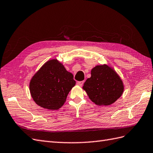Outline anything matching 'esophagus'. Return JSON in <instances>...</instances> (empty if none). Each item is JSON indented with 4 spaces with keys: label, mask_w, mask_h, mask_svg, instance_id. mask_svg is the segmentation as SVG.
<instances>
[{
    "label": "esophagus",
    "mask_w": 153,
    "mask_h": 153,
    "mask_svg": "<svg viewBox=\"0 0 153 153\" xmlns=\"http://www.w3.org/2000/svg\"><path fill=\"white\" fill-rule=\"evenodd\" d=\"M84 83V81H78V82L77 83V84L79 85V86H82V85H83Z\"/></svg>",
    "instance_id": "obj_1"
}]
</instances>
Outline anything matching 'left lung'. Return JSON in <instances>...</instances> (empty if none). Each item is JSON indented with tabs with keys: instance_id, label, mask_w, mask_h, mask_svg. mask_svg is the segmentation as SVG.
Returning a JSON list of instances; mask_svg holds the SVG:
<instances>
[{
	"instance_id": "obj_1",
	"label": "left lung",
	"mask_w": 153,
	"mask_h": 153,
	"mask_svg": "<svg viewBox=\"0 0 153 153\" xmlns=\"http://www.w3.org/2000/svg\"><path fill=\"white\" fill-rule=\"evenodd\" d=\"M83 88L95 104L109 105L121 97L124 85L115 71L104 65L92 69L91 77L85 81Z\"/></svg>"
}]
</instances>
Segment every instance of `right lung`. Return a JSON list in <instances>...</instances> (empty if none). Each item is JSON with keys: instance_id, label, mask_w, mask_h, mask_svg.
<instances>
[{"instance_id": "obj_1", "label": "right lung", "mask_w": 153, "mask_h": 153, "mask_svg": "<svg viewBox=\"0 0 153 153\" xmlns=\"http://www.w3.org/2000/svg\"><path fill=\"white\" fill-rule=\"evenodd\" d=\"M76 81L73 74L66 70L56 59L49 60L34 74L29 85L31 97L40 107L59 109L66 102L67 96Z\"/></svg>"}]
</instances>
